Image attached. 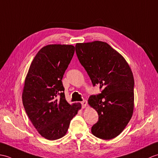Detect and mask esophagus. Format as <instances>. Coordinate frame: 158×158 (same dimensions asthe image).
Returning a JSON list of instances; mask_svg holds the SVG:
<instances>
[{"instance_id": "esophagus-1", "label": "esophagus", "mask_w": 158, "mask_h": 158, "mask_svg": "<svg viewBox=\"0 0 158 158\" xmlns=\"http://www.w3.org/2000/svg\"><path fill=\"white\" fill-rule=\"evenodd\" d=\"M81 104H82V107L83 108H85L86 106H87V101H86V100L82 101V102H81Z\"/></svg>"}]
</instances>
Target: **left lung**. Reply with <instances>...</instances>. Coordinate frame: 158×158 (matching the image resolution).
Listing matches in <instances>:
<instances>
[{
  "label": "left lung",
  "mask_w": 158,
  "mask_h": 158,
  "mask_svg": "<svg viewBox=\"0 0 158 158\" xmlns=\"http://www.w3.org/2000/svg\"><path fill=\"white\" fill-rule=\"evenodd\" d=\"M76 52L93 86L101 93L91 95L90 106L99 115L91 132L96 137L110 140L124 131L134 110V77L125 59L102 41L77 43Z\"/></svg>",
  "instance_id": "obj_1"
}]
</instances>
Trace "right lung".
Here are the masks:
<instances>
[{"label":"right lung","mask_w":158,"mask_h":158,"mask_svg":"<svg viewBox=\"0 0 158 158\" xmlns=\"http://www.w3.org/2000/svg\"><path fill=\"white\" fill-rule=\"evenodd\" d=\"M74 51L75 47L68 44L43 47L31 62L24 82L22 101L27 116L38 133L51 141L67 133L82 107L80 103H68L61 81Z\"/></svg>","instance_id":"obj_1"}]
</instances>
